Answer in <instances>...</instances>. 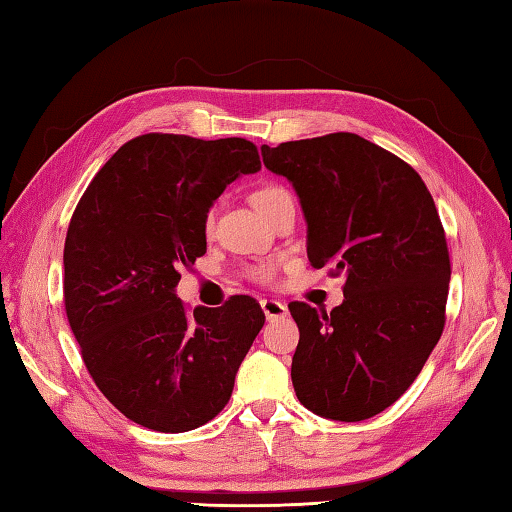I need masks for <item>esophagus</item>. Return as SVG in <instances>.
<instances>
[{
    "mask_svg": "<svg viewBox=\"0 0 512 512\" xmlns=\"http://www.w3.org/2000/svg\"><path fill=\"white\" fill-rule=\"evenodd\" d=\"M262 310H264L268 321L281 319V317H286V314H288L286 303L284 301H277V299H264L262 301Z\"/></svg>",
    "mask_w": 512,
    "mask_h": 512,
    "instance_id": "obj_1",
    "label": "esophagus"
}]
</instances>
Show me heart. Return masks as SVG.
<instances>
[{
    "instance_id": "heart-1",
    "label": "heart",
    "mask_w": 512,
    "mask_h": 512,
    "mask_svg": "<svg viewBox=\"0 0 512 512\" xmlns=\"http://www.w3.org/2000/svg\"><path fill=\"white\" fill-rule=\"evenodd\" d=\"M286 198H292L288 189L279 187V184H264V187H259L253 193V204L259 209V213H266L270 206L277 204L279 200H286ZM211 224H213V211L206 215V226H211ZM281 266H284V259H279V257L268 259V262L259 264L250 270V277L259 281V284H270V281H275V277L279 275Z\"/></svg>"
}]
</instances>
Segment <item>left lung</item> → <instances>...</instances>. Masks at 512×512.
Here are the masks:
<instances>
[{"instance_id":"8db88e82","label":"left lung","mask_w":512,"mask_h":512,"mask_svg":"<svg viewBox=\"0 0 512 512\" xmlns=\"http://www.w3.org/2000/svg\"><path fill=\"white\" fill-rule=\"evenodd\" d=\"M295 187L308 259L345 277L332 312L292 301L297 398L317 416L358 422L405 394L444 330L451 262L427 184L405 160L336 132L262 147Z\"/></svg>"}]
</instances>
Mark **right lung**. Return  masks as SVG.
<instances>
[{"label": "right lung", "instance_id": "add662e5", "mask_svg": "<svg viewBox=\"0 0 512 512\" xmlns=\"http://www.w3.org/2000/svg\"><path fill=\"white\" fill-rule=\"evenodd\" d=\"M262 169L246 138L143 134L96 173L63 248V301L92 380L147 429H198L224 409L264 328L262 306L176 297L180 270L206 253V213L226 184Z\"/></svg>", "mask_w": 512, "mask_h": 512}]
</instances>
